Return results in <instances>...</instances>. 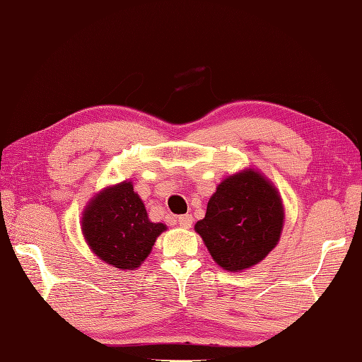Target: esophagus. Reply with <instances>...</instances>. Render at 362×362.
Here are the masks:
<instances>
[{
    "label": "esophagus",
    "mask_w": 362,
    "mask_h": 362,
    "mask_svg": "<svg viewBox=\"0 0 362 362\" xmlns=\"http://www.w3.org/2000/svg\"><path fill=\"white\" fill-rule=\"evenodd\" d=\"M192 223H194V217L190 216V214H184V216H180L178 217V225L181 228H192Z\"/></svg>",
    "instance_id": "esophagus-1"
}]
</instances>
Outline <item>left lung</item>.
Returning <instances> with one entry per match:
<instances>
[{
    "mask_svg": "<svg viewBox=\"0 0 362 362\" xmlns=\"http://www.w3.org/2000/svg\"><path fill=\"white\" fill-rule=\"evenodd\" d=\"M283 218L275 187L257 172L247 170L218 184L195 231L220 267L238 272L262 261L275 248Z\"/></svg>",
    "mask_w": 362,
    "mask_h": 362,
    "instance_id": "left-lung-1",
    "label": "left lung"
}]
</instances>
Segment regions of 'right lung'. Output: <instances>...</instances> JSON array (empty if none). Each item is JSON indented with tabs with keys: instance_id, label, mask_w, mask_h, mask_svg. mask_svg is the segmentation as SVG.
<instances>
[{
	"instance_id": "add662e5",
	"label": "right lung",
	"mask_w": 362,
	"mask_h": 362,
	"mask_svg": "<svg viewBox=\"0 0 362 362\" xmlns=\"http://www.w3.org/2000/svg\"><path fill=\"white\" fill-rule=\"evenodd\" d=\"M164 230L165 225L150 222L128 181L101 192L83 217V233L92 252L122 270L139 267Z\"/></svg>"
}]
</instances>
